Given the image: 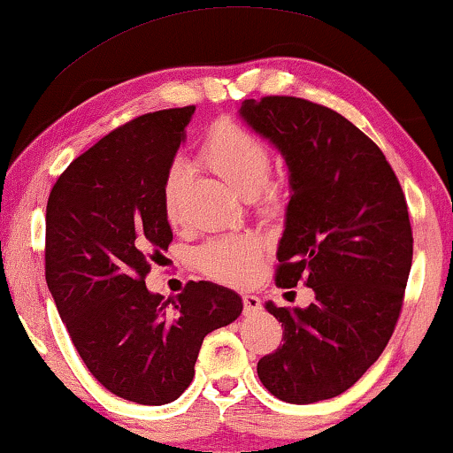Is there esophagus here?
I'll return each instance as SVG.
<instances>
[{
    "label": "esophagus",
    "mask_w": 453,
    "mask_h": 453,
    "mask_svg": "<svg viewBox=\"0 0 453 453\" xmlns=\"http://www.w3.org/2000/svg\"><path fill=\"white\" fill-rule=\"evenodd\" d=\"M241 298H242V312L245 314H255L261 311V300L255 296V294L245 292Z\"/></svg>",
    "instance_id": "34e87169"
}]
</instances>
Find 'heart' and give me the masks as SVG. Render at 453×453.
I'll return each mask as SVG.
<instances>
[{"mask_svg":"<svg viewBox=\"0 0 453 453\" xmlns=\"http://www.w3.org/2000/svg\"><path fill=\"white\" fill-rule=\"evenodd\" d=\"M200 161L228 188L251 198L259 211L278 204L284 180L272 175V153L264 141L242 124L222 118L208 130L200 147ZM188 173L181 165L169 169L161 188L163 214L172 226L183 216ZM261 259V241L253 234H225L200 245L194 253L198 270L216 281L245 284L255 275Z\"/></svg>","mask_w":453,"mask_h":453,"instance_id":"obj_1","label":"heart"}]
</instances>
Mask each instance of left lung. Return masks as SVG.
<instances>
[{"label": "left lung", "mask_w": 453, "mask_h": 453, "mask_svg": "<svg viewBox=\"0 0 453 453\" xmlns=\"http://www.w3.org/2000/svg\"><path fill=\"white\" fill-rule=\"evenodd\" d=\"M241 116L290 169L275 286L314 292L306 308L265 304L284 343L259 359L257 376L284 403L326 401L351 388L395 333L412 264L409 208L382 150L335 110L265 96L242 102Z\"/></svg>", "instance_id": "obj_1"}]
</instances>
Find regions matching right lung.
<instances>
[{"label":"right lung","mask_w":453,"mask_h":453,"mask_svg":"<svg viewBox=\"0 0 453 453\" xmlns=\"http://www.w3.org/2000/svg\"><path fill=\"white\" fill-rule=\"evenodd\" d=\"M196 106L134 118L71 163L50 189L44 275L85 368L124 401L167 404L194 378L202 341L239 317V294L188 281L150 294L173 241L161 188Z\"/></svg>","instance_id":"add662e5"}]
</instances>
